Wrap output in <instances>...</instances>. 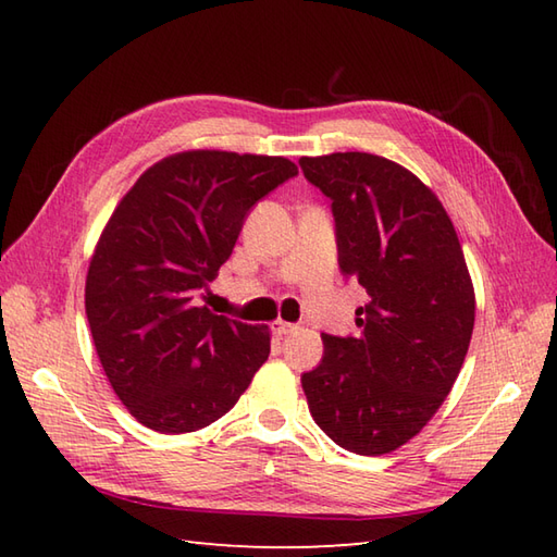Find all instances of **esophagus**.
I'll list each match as a JSON object with an SVG mask.
<instances>
[{"label": "esophagus", "mask_w": 557, "mask_h": 557, "mask_svg": "<svg viewBox=\"0 0 557 557\" xmlns=\"http://www.w3.org/2000/svg\"><path fill=\"white\" fill-rule=\"evenodd\" d=\"M272 327V333H275L277 337H285V335H292V333H297V325H294V323H285V321H275V323H272L270 325Z\"/></svg>", "instance_id": "1"}]
</instances>
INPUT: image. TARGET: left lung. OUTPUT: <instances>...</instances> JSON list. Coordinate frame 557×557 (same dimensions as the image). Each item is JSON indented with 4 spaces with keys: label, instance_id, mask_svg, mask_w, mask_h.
<instances>
[{
    "label": "left lung",
    "instance_id": "obj_1",
    "mask_svg": "<svg viewBox=\"0 0 557 557\" xmlns=\"http://www.w3.org/2000/svg\"><path fill=\"white\" fill-rule=\"evenodd\" d=\"M333 200L337 263L369 304L357 335H323L301 375L313 421L357 455L411 441L453 389L474 330V287L441 200L401 164L371 152L299 160Z\"/></svg>",
    "mask_w": 557,
    "mask_h": 557
}]
</instances>
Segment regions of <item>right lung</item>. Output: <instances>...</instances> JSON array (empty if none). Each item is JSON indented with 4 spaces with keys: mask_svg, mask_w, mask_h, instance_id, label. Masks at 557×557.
Segmentation results:
<instances>
[{
    "mask_svg": "<svg viewBox=\"0 0 557 557\" xmlns=\"http://www.w3.org/2000/svg\"><path fill=\"white\" fill-rule=\"evenodd\" d=\"M287 158L188 150L138 176L102 230L86 315L104 375L136 421L191 433L224 417L270 354L268 325L198 306Z\"/></svg>",
    "mask_w": 557,
    "mask_h": 557,
    "instance_id": "1",
    "label": "right lung"
}]
</instances>
